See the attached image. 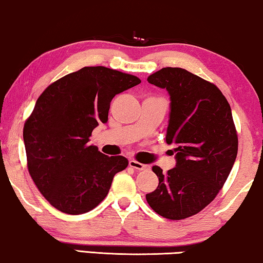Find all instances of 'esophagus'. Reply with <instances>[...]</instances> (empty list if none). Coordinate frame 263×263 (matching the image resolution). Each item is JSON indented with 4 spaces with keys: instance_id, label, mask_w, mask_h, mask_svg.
Here are the masks:
<instances>
[{
    "instance_id": "obj_1",
    "label": "esophagus",
    "mask_w": 263,
    "mask_h": 263,
    "mask_svg": "<svg viewBox=\"0 0 263 263\" xmlns=\"http://www.w3.org/2000/svg\"><path fill=\"white\" fill-rule=\"evenodd\" d=\"M129 166L135 168V170H146V168H147V165L139 163V161H136L134 159L129 160Z\"/></svg>"
}]
</instances>
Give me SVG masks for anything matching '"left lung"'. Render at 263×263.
Returning a JSON list of instances; mask_svg holds the SVG:
<instances>
[{"label":"left lung","instance_id":"obj_1","mask_svg":"<svg viewBox=\"0 0 263 263\" xmlns=\"http://www.w3.org/2000/svg\"><path fill=\"white\" fill-rule=\"evenodd\" d=\"M147 81L170 95L165 140L176 166L163 174L154 165L159 184L146 200L161 217L181 220L210 204L231 172L238 151L231 107L217 86L182 68H163Z\"/></svg>","mask_w":263,"mask_h":263}]
</instances>
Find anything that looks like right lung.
Returning a JSON list of instances; mask_svg holds the SVG:
<instances>
[{
    "label": "right lung",
    "instance_id": "obj_1",
    "mask_svg": "<svg viewBox=\"0 0 263 263\" xmlns=\"http://www.w3.org/2000/svg\"><path fill=\"white\" fill-rule=\"evenodd\" d=\"M135 75L106 67H84L59 79L39 96L24 125L27 167L50 204L82 214L98 206L127 158L107 157L88 145L93 129L106 123L110 103L139 85Z\"/></svg>",
    "mask_w": 263,
    "mask_h": 263
}]
</instances>
